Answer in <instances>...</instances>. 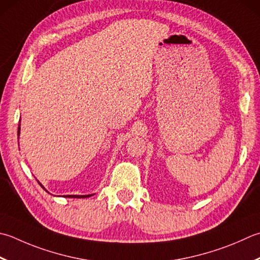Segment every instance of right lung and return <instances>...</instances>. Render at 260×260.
Returning <instances> with one entry per match:
<instances>
[{
    "mask_svg": "<svg viewBox=\"0 0 260 260\" xmlns=\"http://www.w3.org/2000/svg\"><path fill=\"white\" fill-rule=\"evenodd\" d=\"M19 133H20V125H19V127H18V135H19ZM42 186V185H40ZM43 187V186H42ZM44 188V187H43ZM90 196H92V195H66L65 197H70V198H88V197H90Z\"/></svg>",
    "mask_w": 260,
    "mask_h": 260,
    "instance_id": "right-lung-1",
    "label": "right lung"
}]
</instances>
